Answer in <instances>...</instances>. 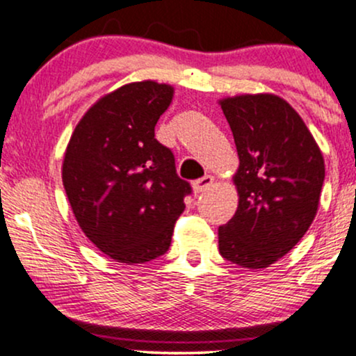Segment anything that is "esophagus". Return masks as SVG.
Masks as SVG:
<instances>
[{
    "mask_svg": "<svg viewBox=\"0 0 356 356\" xmlns=\"http://www.w3.org/2000/svg\"><path fill=\"white\" fill-rule=\"evenodd\" d=\"M212 182H214V177H211V175H204V177L194 181V184H192V189H194L195 194H201V192L209 189Z\"/></svg>",
    "mask_w": 356,
    "mask_h": 356,
    "instance_id": "34e87169",
    "label": "esophagus"
}]
</instances>
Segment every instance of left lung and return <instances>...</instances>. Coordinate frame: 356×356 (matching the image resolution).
<instances>
[{
  "label": "left lung",
  "mask_w": 356,
  "mask_h": 356,
  "mask_svg": "<svg viewBox=\"0 0 356 356\" xmlns=\"http://www.w3.org/2000/svg\"><path fill=\"white\" fill-rule=\"evenodd\" d=\"M239 155L238 211L219 227V252L246 269L269 268L296 246L316 216L325 161L288 102L273 93L219 100Z\"/></svg>",
  "instance_id": "obj_1"
}]
</instances>
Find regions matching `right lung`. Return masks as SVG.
Returning a JSON list of instances; mask_svg holds the SVG:
<instances>
[{"mask_svg":"<svg viewBox=\"0 0 356 356\" xmlns=\"http://www.w3.org/2000/svg\"><path fill=\"white\" fill-rule=\"evenodd\" d=\"M174 87L154 80L113 90L90 107L65 150L61 181L85 236L117 263L142 264L170 246L189 182L155 138Z\"/></svg>","mask_w":356,"mask_h":356,"instance_id":"obj_1","label":"right lung"}]
</instances>
